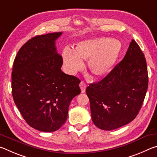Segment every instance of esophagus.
<instances>
[{
	"instance_id": "34e87169",
	"label": "esophagus",
	"mask_w": 157,
	"mask_h": 157,
	"mask_svg": "<svg viewBox=\"0 0 157 157\" xmlns=\"http://www.w3.org/2000/svg\"><path fill=\"white\" fill-rule=\"evenodd\" d=\"M79 86H80L82 93H84L85 92V90H86V84H85L84 82L82 81L80 82V84H79Z\"/></svg>"
}]
</instances>
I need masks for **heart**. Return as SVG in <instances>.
Returning a JSON list of instances; mask_svg holds the SVG:
<instances>
[{
  "label": "heart",
  "mask_w": 157,
  "mask_h": 157,
  "mask_svg": "<svg viewBox=\"0 0 157 157\" xmlns=\"http://www.w3.org/2000/svg\"><path fill=\"white\" fill-rule=\"evenodd\" d=\"M121 44L109 38H97L79 42L77 48L65 47L62 57L68 73H75L84 66V59L89 58L88 65L97 76L105 75L115 63L121 51Z\"/></svg>",
  "instance_id": "obj_1"
}]
</instances>
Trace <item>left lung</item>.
<instances>
[{
	"label": "left lung",
	"instance_id": "obj_1",
	"mask_svg": "<svg viewBox=\"0 0 157 157\" xmlns=\"http://www.w3.org/2000/svg\"><path fill=\"white\" fill-rule=\"evenodd\" d=\"M147 86L144 54L132 39L123 59L104 79L86 89L93 123L107 131L128 124L139 113Z\"/></svg>",
	"mask_w": 157,
	"mask_h": 157
}]
</instances>
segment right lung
Masks as SVG:
<instances>
[{"instance_id":"obj_1","label":"right lung","mask_w":157,"mask_h":157,"mask_svg":"<svg viewBox=\"0 0 157 157\" xmlns=\"http://www.w3.org/2000/svg\"><path fill=\"white\" fill-rule=\"evenodd\" d=\"M62 34L30 39L18 50L13 65L15 105L26 123L41 132L59 129L67 119L71 100L81 93L80 80L61 70L63 59L55 41Z\"/></svg>"}]
</instances>
